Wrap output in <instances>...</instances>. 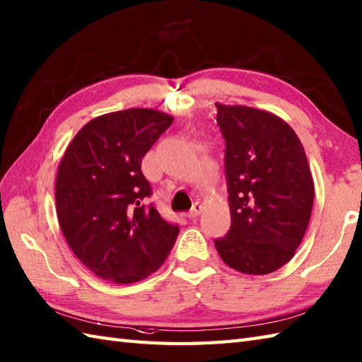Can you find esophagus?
<instances>
[{
    "instance_id": "34e87169",
    "label": "esophagus",
    "mask_w": 362,
    "mask_h": 362,
    "mask_svg": "<svg viewBox=\"0 0 362 362\" xmlns=\"http://www.w3.org/2000/svg\"><path fill=\"white\" fill-rule=\"evenodd\" d=\"M202 213V205L200 204H194L191 208V211L188 213V219H196L197 216H200Z\"/></svg>"
}]
</instances>
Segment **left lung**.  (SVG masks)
Returning a JSON list of instances; mask_svg holds the SVG:
<instances>
[{
    "instance_id": "8db88e82",
    "label": "left lung",
    "mask_w": 362,
    "mask_h": 362,
    "mask_svg": "<svg viewBox=\"0 0 362 362\" xmlns=\"http://www.w3.org/2000/svg\"><path fill=\"white\" fill-rule=\"evenodd\" d=\"M225 139L231 226L214 245L223 262L264 276L295 256L312 216L315 183L304 146L273 112L216 103Z\"/></svg>"
}]
</instances>
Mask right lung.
I'll use <instances>...</instances> for the list:
<instances>
[{"instance_id": "right-lung-1", "label": "right lung", "mask_w": 362, "mask_h": 362, "mask_svg": "<svg viewBox=\"0 0 362 362\" xmlns=\"http://www.w3.org/2000/svg\"><path fill=\"white\" fill-rule=\"evenodd\" d=\"M173 115L149 107L98 115L67 145L55 182L57 217L80 262L112 284H134L162 267L179 236L146 206L141 158Z\"/></svg>"}]
</instances>
